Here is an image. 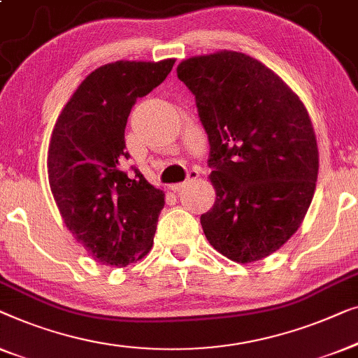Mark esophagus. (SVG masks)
<instances>
[{
  "label": "esophagus",
  "mask_w": 358,
  "mask_h": 358,
  "mask_svg": "<svg viewBox=\"0 0 358 358\" xmlns=\"http://www.w3.org/2000/svg\"><path fill=\"white\" fill-rule=\"evenodd\" d=\"M199 173L196 172V170H191V172L188 173V178H186V181H183V183H177V185H172L170 186V189L173 191V193H177V191H181L183 188H186V186H189L191 183H194L196 180H198Z\"/></svg>",
  "instance_id": "1"
}]
</instances>
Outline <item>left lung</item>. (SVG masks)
I'll return each instance as SVG.
<instances>
[{"label": "left lung", "instance_id": "left-lung-1", "mask_svg": "<svg viewBox=\"0 0 358 358\" xmlns=\"http://www.w3.org/2000/svg\"><path fill=\"white\" fill-rule=\"evenodd\" d=\"M178 79L194 94L208 133L210 210L206 238L235 263L278 251L303 222L320 155L305 105L273 69L240 52L183 59Z\"/></svg>", "mask_w": 358, "mask_h": 358}]
</instances>
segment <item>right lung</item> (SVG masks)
Instances as JSON below:
<instances>
[{"label": "right lung", "instance_id": "add662e5", "mask_svg": "<svg viewBox=\"0 0 358 358\" xmlns=\"http://www.w3.org/2000/svg\"><path fill=\"white\" fill-rule=\"evenodd\" d=\"M175 64L115 62L80 83L55 123L48 145V181L63 222L100 264L124 268L152 248L164 191L129 159L124 128L136 99L162 84Z\"/></svg>", "mask_w": 358, "mask_h": 358}]
</instances>
